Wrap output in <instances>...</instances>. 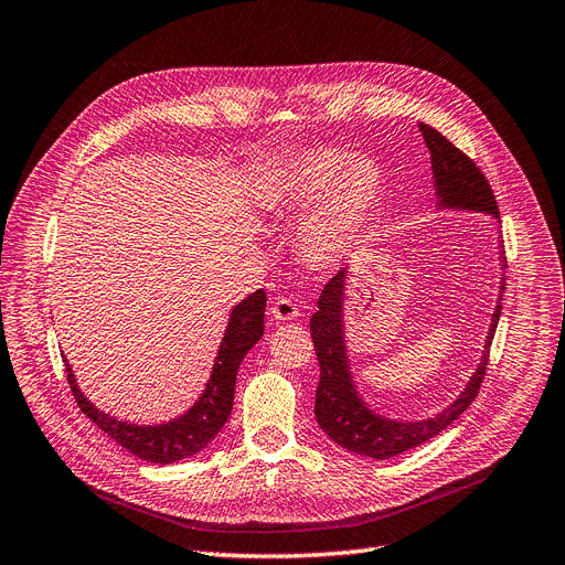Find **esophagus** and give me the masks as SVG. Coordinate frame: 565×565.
Segmentation results:
<instances>
[{
  "mask_svg": "<svg viewBox=\"0 0 565 565\" xmlns=\"http://www.w3.org/2000/svg\"><path fill=\"white\" fill-rule=\"evenodd\" d=\"M298 315H300V309L290 298L275 296L269 300V317L275 321H294Z\"/></svg>",
  "mask_w": 565,
  "mask_h": 565,
  "instance_id": "obj_1",
  "label": "esophagus"
}]
</instances>
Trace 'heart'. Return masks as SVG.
Masks as SVG:
<instances>
[{"mask_svg": "<svg viewBox=\"0 0 565 565\" xmlns=\"http://www.w3.org/2000/svg\"><path fill=\"white\" fill-rule=\"evenodd\" d=\"M382 183L380 164L370 158L311 149L286 164L269 204L286 216L309 212L300 227L302 256L317 267H332L363 235L382 198Z\"/></svg>", "mask_w": 565, "mask_h": 565, "instance_id": "b5f03b06", "label": "heart"}]
</instances>
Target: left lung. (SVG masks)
<instances>
[{
  "instance_id": "left-lung-1",
  "label": "left lung",
  "mask_w": 565,
  "mask_h": 565,
  "mask_svg": "<svg viewBox=\"0 0 565 565\" xmlns=\"http://www.w3.org/2000/svg\"><path fill=\"white\" fill-rule=\"evenodd\" d=\"M419 130L430 151V164H433V177H435L437 198H440V206L470 209V212H484V214H491L493 218H500L495 195L482 170H479V167L461 149H456L447 137H443L435 128H430V125L419 122ZM344 279H347V269H340L338 275L326 284L323 294L319 296V302H317L319 309L309 321L311 340H315V351L321 367L315 414L321 430L330 437L332 443H338L347 451L384 461V458L398 456L407 449L428 443L430 437L443 433L470 407V403L477 398L479 386L484 382V372L489 365V349L498 328L500 309L503 307L498 302L493 311L487 344L482 351V363L477 365L463 393L458 395L447 409L435 414L433 419L393 422V419H384L380 414H374L359 398L356 386H353L347 344H344V321H342ZM498 300L503 298L498 296Z\"/></svg>"
}]
</instances>
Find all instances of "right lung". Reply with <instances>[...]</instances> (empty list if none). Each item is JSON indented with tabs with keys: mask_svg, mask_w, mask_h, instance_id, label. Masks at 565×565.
<instances>
[{
	"mask_svg": "<svg viewBox=\"0 0 565 565\" xmlns=\"http://www.w3.org/2000/svg\"><path fill=\"white\" fill-rule=\"evenodd\" d=\"M265 302V290L258 288L256 294H250L233 309L212 370V380L206 382L200 401L183 416H179V419L158 426H137L114 419V416L99 412L86 395L81 393V388L76 386L74 372L65 361L67 382L74 401L99 430L107 433L122 449L143 458V461L177 463L181 458L202 451L218 435V430L227 422L230 412H233L239 363L244 361L248 349L263 338Z\"/></svg>",
	"mask_w": 565,
	"mask_h": 565,
	"instance_id": "1",
	"label": "right lung"
}]
</instances>
